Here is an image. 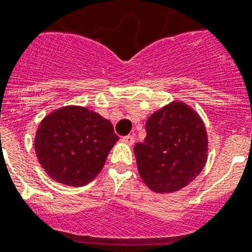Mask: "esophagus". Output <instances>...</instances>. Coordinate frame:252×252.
<instances>
[{
    "label": "esophagus",
    "instance_id": "esophagus-1",
    "mask_svg": "<svg viewBox=\"0 0 252 252\" xmlns=\"http://www.w3.org/2000/svg\"><path fill=\"white\" fill-rule=\"evenodd\" d=\"M123 142L124 143H126V145H129V146H132L133 143L136 142V137L134 136H126V137H123Z\"/></svg>",
    "mask_w": 252,
    "mask_h": 252
}]
</instances>
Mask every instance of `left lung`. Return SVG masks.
I'll return each instance as SVG.
<instances>
[{"label": "left lung", "mask_w": 252, "mask_h": 252, "mask_svg": "<svg viewBox=\"0 0 252 252\" xmlns=\"http://www.w3.org/2000/svg\"><path fill=\"white\" fill-rule=\"evenodd\" d=\"M145 142L134 146L139 177L156 193L188 186L208 161L209 138L204 120L181 100L162 106L146 122Z\"/></svg>", "instance_id": "obj_1"}]
</instances>
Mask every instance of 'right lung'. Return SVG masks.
<instances>
[{
  "label": "right lung",
  "instance_id": "obj_1",
  "mask_svg": "<svg viewBox=\"0 0 252 252\" xmlns=\"http://www.w3.org/2000/svg\"><path fill=\"white\" fill-rule=\"evenodd\" d=\"M118 139L110 120L87 107L69 105L42 119L35 132L34 150L50 178L82 187L101 172Z\"/></svg>",
  "mask_w": 252,
  "mask_h": 252
}]
</instances>
